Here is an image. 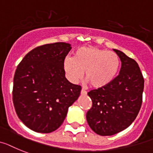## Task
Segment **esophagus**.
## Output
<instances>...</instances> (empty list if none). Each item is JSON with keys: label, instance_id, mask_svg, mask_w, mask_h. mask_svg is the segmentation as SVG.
<instances>
[{"label": "esophagus", "instance_id": "esophagus-1", "mask_svg": "<svg viewBox=\"0 0 153 153\" xmlns=\"http://www.w3.org/2000/svg\"><path fill=\"white\" fill-rule=\"evenodd\" d=\"M81 95H82V96H86L87 95V92L85 90H84V89H82L81 90Z\"/></svg>", "mask_w": 153, "mask_h": 153}]
</instances>
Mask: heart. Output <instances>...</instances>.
<instances>
[{
	"label": "heart",
	"mask_w": 153,
	"mask_h": 153,
	"mask_svg": "<svg viewBox=\"0 0 153 153\" xmlns=\"http://www.w3.org/2000/svg\"><path fill=\"white\" fill-rule=\"evenodd\" d=\"M119 56L113 51L95 47H79L73 58L66 57L64 70L67 78L73 83L85 79L94 88L107 86L117 77L120 69Z\"/></svg>",
	"instance_id": "b5f03b06"
}]
</instances>
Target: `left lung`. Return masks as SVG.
<instances>
[{
  "instance_id": "obj_1",
  "label": "left lung",
  "mask_w": 153,
  "mask_h": 153,
  "mask_svg": "<svg viewBox=\"0 0 153 153\" xmlns=\"http://www.w3.org/2000/svg\"><path fill=\"white\" fill-rule=\"evenodd\" d=\"M121 61L120 73L109 85L88 92L92 102L86 114L88 125L102 136L115 134L134 120L142 102L144 79L138 63L114 49Z\"/></svg>"
}]
</instances>
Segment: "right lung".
Returning <instances> with one entry per match:
<instances>
[{
    "mask_svg": "<svg viewBox=\"0 0 153 153\" xmlns=\"http://www.w3.org/2000/svg\"><path fill=\"white\" fill-rule=\"evenodd\" d=\"M71 44L54 43L33 49L22 59L14 76L13 103L18 117L39 133L57 130L68 110L79 98L80 85L65 78L64 61Z\"/></svg>",
    "mask_w": 153,
    "mask_h": 153,
    "instance_id": "1",
    "label": "right lung"
}]
</instances>
